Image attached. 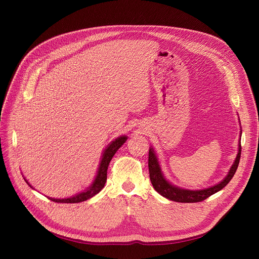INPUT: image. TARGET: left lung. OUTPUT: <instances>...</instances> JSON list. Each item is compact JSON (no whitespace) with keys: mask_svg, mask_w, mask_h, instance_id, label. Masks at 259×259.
Segmentation results:
<instances>
[{"mask_svg":"<svg viewBox=\"0 0 259 259\" xmlns=\"http://www.w3.org/2000/svg\"><path fill=\"white\" fill-rule=\"evenodd\" d=\"M240 122V121H239ZM241 139V131L239 135V142ZM240 152H241V146L240 143L238 144V152L236 158L233 162L232 167L230 168L226 178L219 184H216L212 187L200 189V190H190L184 189L178 186L172 185L168 180H166L164 173L161 171V167L159 165L158 157L154 151V149L150 147L149 149V159H148V167L149 173H150V181L152 183L153 188L161 195L170 200L178 201V202H197L203 199L208 198L209 196L213 195L214 193L221 191L223 188H225L229 182L232 180L234 176L240 159Z\"/></svg>","mask_w":259,"mask_h":259,"instance_id":"1","label":"left lung"}]
</instances>
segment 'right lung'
<instances>
[{"mask_svg": "<svg viewBox=\"0 0 259 259\" xmlns=\"http://www.w3.org/2000/svg\"><path fill=\"white\" fill-rule=\"evenodd\" d=\"M127 137L126 135H121V137H118L117 139H115L114 141L110 142L108 144V146L105 148V150L103 152L100 165L98 168V172L97 175H95V179L92 182V184L86 189L84 190L83 192H79L73 196L67 197V198H52L49 197V199H51L52 201L56 202H64V203H75V202H81L85 201L91 197H93L94 195H97L101 190L104 188L106 182H107V170H108V166L110 164V160L112 159L113 155L116 153V151L118 149L125 144V142L127 141ZM25 182L28 184L32 189L33 187L28 183L26 179H24Z\"/></svg>", "mask_w": 259, "mask_h": 259, "instance_id": "right-lung-1", "label": "right lung"}]
</instances>
